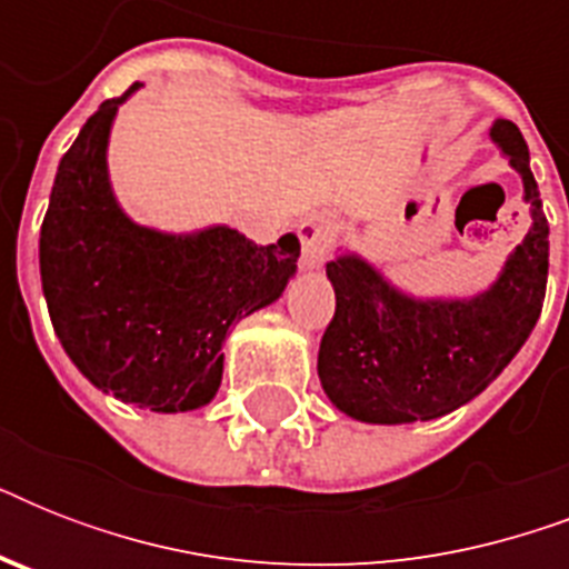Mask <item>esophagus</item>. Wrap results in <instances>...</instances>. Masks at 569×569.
<instances>
[{
  "label": "esophagus",
  "mask_w": 569,
  "mask_h": 569,
  "mask_svg": "<svg viewBox=\"0 0 569 569\" xmlns=\"http://www.w3.org/2000/svg\"><path fill=\"white\" fill-rule=\"evenodd\" d=\"M298 236H301L303 248V262L312 268H319L325 259H328L330 248H333V239H337V227L325 212H312L310 218H303L301 227H298Z\"/></svg>",
  "instance_id": "34e87169"
}]
</instances>
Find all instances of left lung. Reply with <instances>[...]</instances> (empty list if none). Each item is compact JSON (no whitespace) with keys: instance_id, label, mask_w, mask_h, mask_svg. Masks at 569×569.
<instances>
[{"instance_id":"8db88e82","label":"left lung","mask_w":569,"mask_h":569,"mask_svg":"<svg viewBox=\"0 0 569 569\" xmlns=\"http://www.w3.org/2000/svg\"><path fill=\"white\" fill-rule=\"evenodd\" d=\"M490 136L522 177L531 230L485 295L469 301H416L366 259L328 262L337 310L319 346L328 398L360 422L437 419L487 389L538 325L549 274V223L529 168V144L511 120Z\"/></svg>"}]
</instances>
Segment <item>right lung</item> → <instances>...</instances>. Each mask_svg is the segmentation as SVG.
Listing matches in <instances>:
<instances>
[{"mask_svg":"<svg viewBox=\"0 0 569 569\" xmlns=\"http://www.w3.org/2000/svg\"><path fill=\"white\" fill-rule=\"evenodd\" d=\"M106 100L58 164L40 227L49 319L76 369L120 401L180 413L221 387L230 325L283 295L301 241L257 244L230 227L191 236L138 227L106 171L114 111Z\"/></svg>","mask_w":569,"mask_h":569,"instance_id":"right-lung-1","label":"right lung"}]
</instances>
